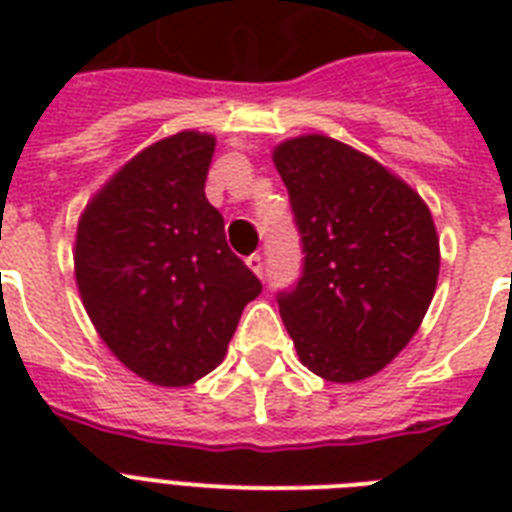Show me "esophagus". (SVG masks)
<instances>
[{
	"mask_svg": "<svg viewBox=\"0 0 512 512\" xmlns=\"http://www.w3.org/2000/svg\"><path fill=\"white\" fill-rule=\"evenodd\" d=\"M247 265L249 268H252V273H257V276H263L265 273V260H263V255H249L247 257Z\"/></svg>",
	"mask_w": 512,
	"mask_h": 512,
	"instance_id": "1",
	"label": "esophagus"
}]
</instances>
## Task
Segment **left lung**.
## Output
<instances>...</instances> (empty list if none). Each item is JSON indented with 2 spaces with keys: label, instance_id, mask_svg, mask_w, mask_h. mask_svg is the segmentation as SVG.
<instances>
[{
  "label": "left lung",
  "instance_id": "left-lung-1",
  "mask_svg": "<svg viewBox=\"0 0 512 512\" xmlns=\"http://www.w3.org/2000/svg\"><path fill=\"white\" fill-rule=\"evenodd\" d=\"M303 271L279 292L297 356L329 382L377 374L420 329L438 281L428 204L372 156L327 135L281 143Z\"/></svg>",
  "mask_w": 512,
  "mask_h": 512
}]
</instances>
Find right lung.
I'll return each instance as SVG.
<instances>
[{
    "label": "right lung",
    "mask_w": 512,
    "mask_h": 512,
    "mask_svg": "<svg viewBox=\"0 0 512 512\" xmlns=\"http://www.w3.org/2000/svg\"><path fill=\"white\" fill-rule=\"evenodd\" d=\"M215 138L177 132L116 172L76 228V284L111 353L143 380L183 388L223 361L263 284L204 196Z\"/></svg>",
    "instance_id": "obj_1"
}]
</instances>
